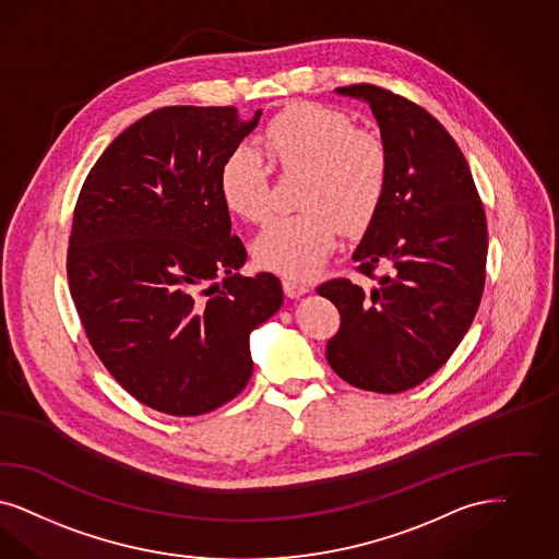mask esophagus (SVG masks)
Segmentation results:
<instances>
[{
  "label": "esophagus",
  "mask_w": 559,
  "mask_h": 559,
  "mask_svg": "<svg viewBox=\"0 0 559 559\" xmlns=\"http://www.w3.org/2000/svg\"><path fill=\"white\" fill-rule=\"evenodd\" d=\"M283 289H285L287 297H290V299H297V297L309 293V287L306 283H299V281H293V278H285L283 281Z\"/></svg>",
  "instance_id": "1"
}]
</instances>
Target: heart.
<instances>
[{
  "mask_svg": "<svg viewBox=\"0 0 559 559\" xmlns=\"http://www.w3.org/2000/svg\"><path fill=\"white\" fill-rule=\"evenodd\" d=\"M260 148L283 174H304L297 216L274 218L253 243L260 266L308 278L336 248L341 227L364 229L378 209L388 154L378 135L355 130L350 119L318 103H295L272 117ZM225 206L250 221L269 216V171L250 148L233 151L218 174Z\"/></svg>",
  "mask_w": 559,
  "mask_h": 559,
  "instance_id": "1",
  "label": "heart"
}]
</instances>
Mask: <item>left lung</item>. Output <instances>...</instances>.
<instances>
[{"mask_svg":"<svg viewBox=\"0 0 559 559\" xmlns=\"http://www.w3.org/2000/svg\"><path fill=\"white\" fill-rule=\"evenodd\" d=\"M366 100L388 154L384 193L353 260L376 281L318 287L341 311L330 367L350 385L396 394L433 376L481 304L487 223L468 163L424 107L373 84L336 88ZM378 265L386 270L376 277Z\"/></svg>","mask_w":559,"mask_h":559,"instance_id":"8db88e82","label":"left lung"}]
</instances>
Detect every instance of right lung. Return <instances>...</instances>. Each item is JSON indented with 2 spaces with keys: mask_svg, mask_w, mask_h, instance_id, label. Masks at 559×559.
<instances>
[{
  "mask_svg": "<svg viewBox=\"0 0 559 559\" xmlns=\"http://www.w3.org/2000/svg\"><path fill=\"white\" fill-rule=\"evenodd\" d=\"M262 111L163 107L100 154L78 195L68 281L103 366L135 401L204 415L250 382V334L283 306L281 281L241 276L218 190L225 158Z\"/></svg>",
  "mask_w": 559,
  "mask_h": 559,
  "instance_id": "add662e5",
  "label": "right lung"
}]
</instances>
